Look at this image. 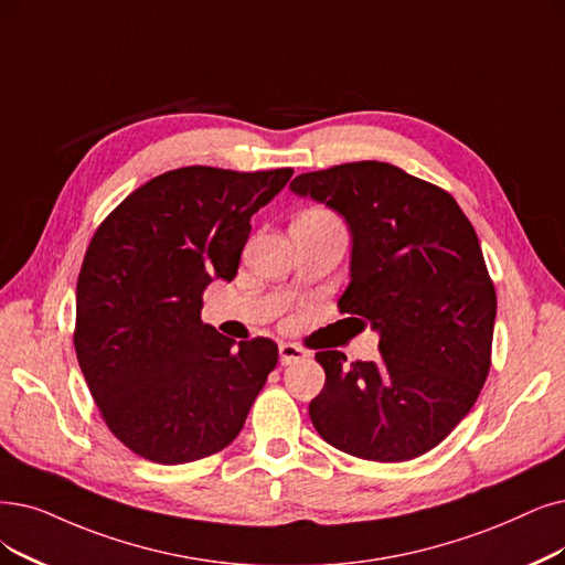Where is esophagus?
Here are the masks:
<instances>
[{
  "label": "esophagus",
  "mask_w": 565,
  "mask_h": 565,
  "mask_svg": "<svg viewBox=\"0 0 565 565\" xmlns=\"http://www.w3.org/2000/svg\"><path fill=\"white\" fill-rule=\"evenodd\" d=\"M308 356V350H303L297 343H280V361L282 364H295V361H301Z\"/></svg>",
  "instance_id": "esophagus-1"
}]
</instances>
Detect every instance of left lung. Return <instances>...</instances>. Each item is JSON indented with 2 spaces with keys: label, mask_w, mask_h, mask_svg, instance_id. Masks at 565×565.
Returning a JSON list of instances; mask_svg holds the SVG:
<instances>
[{
  "label": "left lung",
  "mask_w": 565,
  "mask_h": 565,
  "mask_svg": "<svg viewBox=\"0 0 565 565\" xmlns=\"http://www.w3.org/2000/svg\"><path fill=\"white\" fill-rule=\"evenodd\" d=\"M289 188L345 217L352 280L338 308L380 333L377 361L315 354L327 380L310 401L312 426L366 461L422 457L489 375L495 289L478 234L452 194L387 162L301 173Z\"/></svg>",
  "instance_id": "1"
}]
</instances>
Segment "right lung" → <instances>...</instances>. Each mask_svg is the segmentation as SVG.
Returning <instances> with one entry per match:
<instances>
[{"instance_id":"obj_1","label":"right lung","mask_w":565,"mask_h":565,"mask_svg":"<svg viewBox=\"0 0 565 565\" xmlns=\"http://www.w3.org/2000/svg\"><path fill=\"white\" fill-rule=\"evenodd\" d=\"M291 173L173 169L134 190L89 241L74 348L102 419L134 455L188 463L241 434L278 345L236 348L201 322V297L234 280L250 217Z\"/></svg>"}]
</instances>
